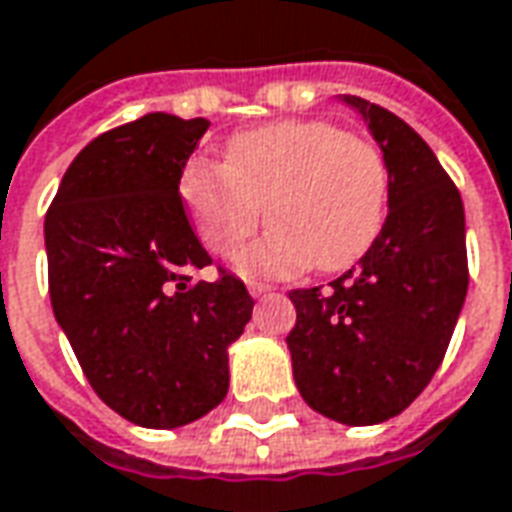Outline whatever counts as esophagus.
I'll use <instances>...</instances> for the list:
<instances>
[{
  "label": "esophagus",
  "mask_w": 512,
  "mask_h": 512,
  "mask_svg": "<svg viewBox=\"0 0 512 512\" xmlns=\"http://www.w3.org/2000/svg\"><path fill=\"white\" fill-rule=\"evenodd\" d=\"M248 290L253 298H262V295H267V292H273V287H270V284H262V281H250Z\"/></svg>",
  "instance_id": "obj_1"
}]
</instances>
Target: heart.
<instances>
[{
    "mask_svg": "<svg viewBox=\"0 0 512 512\" xmlns=\"http://www.w3.org/2000/svg\"><path fill=\"white\" fill-rule=\"evenodd\" d=\"M181 197L200 242L234 256L262 225L273 228L239 256L248 276L290 278L309 267L354 264L379 236L390 169L376 144L323 119L276 122L239 133L225 164L195 161Z\"/></svg>",
    "mask_w": 512,
    "mask_h": 512,
    "instance_id": "obj_1",
    "label": "heart"
}]
</instances>
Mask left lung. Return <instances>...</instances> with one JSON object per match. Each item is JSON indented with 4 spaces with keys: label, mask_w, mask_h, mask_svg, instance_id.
<instances>
[{
    "label": "left lung",
    "mask_w": 512,
    "mask_h": 512,
    "mask_svg": "<svg viewBox=\"0 0 512 512\" xmlns=\"http://www.w3.org/2000/svg\"><path fill=\"white\" fill-rule=\"evenodd\" d=\"M362 114L390 169L387 217L373 245L329 287L292 290L287 337L303 401L345 426L404 412L443 362L468 292L465 211L438 155L382 105Z\"/></svg>",
    "instance_id": "obj_1"
}]
</instances>
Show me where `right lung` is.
<instances>
[{"mask_svg": "<svg viewBox=\"0 0 512 512\" xmlns=\"http://www.w3.org/2000/svg\"><path fill=\"white\" fill-rule=\"evenodd\" d=\"M206 119L147 114L86 144L44 220L55 320L94 393L147 429L203 418L228 393V348L253 315L183 211V167Z\"/></svg>", "mask_w": 512, "mask_h": 512, "instance_id": "add662e5", "label": "right lung"}]
</instances>
